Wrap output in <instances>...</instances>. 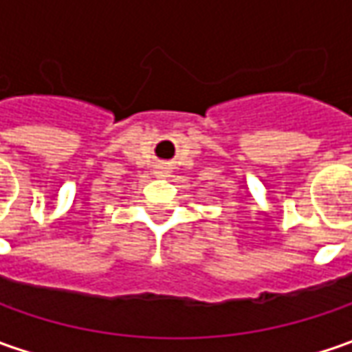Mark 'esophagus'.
I'll use <instances>...</instances> for the list:
<instances>
[{
    "label": "esophagus",
    "mask_w": 352,
    "mask_h": 352,
    "mask_svg": "<svg viewBox=\"0 0 352 352\" xmlns=\"http://www.w3.org/2000/svg\"><path fill=\"white\" fill-rule=\"evenodd\" d=\"M156 172H166V170L162 168V166H158V170H156Z\"/></svg>",
    "instance_id": "obj_1"
}]
</instances>
